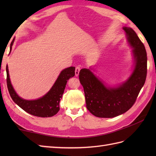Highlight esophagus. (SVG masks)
Returning a JSON list of instances; mask_svg holds the SVG:
<instances>
[{
    "label": "esophagus",
    "mask_w": 156,
    "mask_h": 156,
    "mask_svg": "<svg viewBox=\"0 0 156 156\" xmlns=\"http://www.w3.org/2000/svg\"><path fill=\"white\" fill-rule=\"evenodd\" d=\"M80 67L77 66V67L76 68V69H75V75H76V76H78L79 75V72H80Z\"/></svg>",
    "instance_id": "34e87169"
}]
</instances>
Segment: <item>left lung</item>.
Listing matches in <instances>:
<instances>
[{
	"instance_id": "left-lung-1",
	"label": "left lung",
	"mask_w": 156,
	"mask_h": 156,
	"mask_svg": "<svg viewBox=\"0 0 156 156\" xmlns=\"http://www.w3.org/2000/svg\"><path fill=\"white\" fill-rule=\"evenodd\" d=\"M128 45L132 48L133 69L127 80L118 85L108 86L96 76L92 68L79 73L84 88L87 108L97 117L112 118L125 113L136 101L147 76V53L136 33L130 27H122Z\"/></svg>"
}]
</instances>
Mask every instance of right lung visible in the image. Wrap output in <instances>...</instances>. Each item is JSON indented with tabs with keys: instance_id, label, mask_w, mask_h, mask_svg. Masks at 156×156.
I'll return each mask as SVG.
<instances>
[{
	"instance_id": "add662e5",
	"label": "right lung",
	"mask_w": 156,
	"mask_h": 156,
	"mask_svg": "<svg viewBox=\"0 0 156 156\" xmlns=\"http://www.w3.org/2000/svg\"><path fill=\"white\" fill-rule=\"evenodd\" d=\"M14 39L11 44V51ZM6 83L11 97L15 103L28 113L39 117H50L59 111V102L64 94L66 85L69 78L75 75V67L65 68L60 72L57 80L47 93L35 100H26L20 97L13 88L10 79L8 66L6 67Z\"/></svg>"
}]
</instances>
